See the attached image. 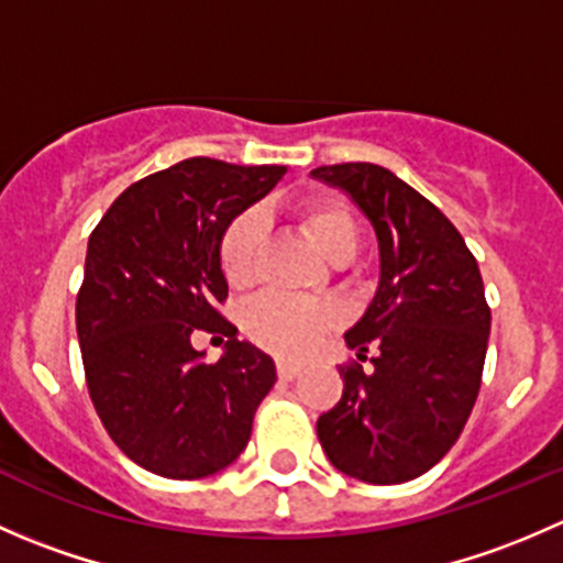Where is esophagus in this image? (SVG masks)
Masks as SVG:
<instances>
[{"instance_id":"esophagus-1","label":"esophagus","mask_w":563,"mask_h":563,"mask_svg":"<svg viewBox=\"0 0 563 563\" xmlns=\"http://www.w3.org/2000/svg\"><path fill=\"white\" fill-rule=\"evenodd\" d=\"M299 373H302V365H299V362H277V376H280L283 382H291Z\"/></svg>"}]
</instances>
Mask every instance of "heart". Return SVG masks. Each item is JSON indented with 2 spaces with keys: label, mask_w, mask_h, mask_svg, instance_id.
<instances>
[{
  "label": "heart",
  "mask_w": 563,
  "mask_h": 563,
  "mask_svg": "<svg viewBox=\"0 0 563 563\" xmlns=\"http://www.w3.org/2000/svg\"><path fill=\"white\" fill-rule=\"evenodd\" d=\"M299 223L318 253L329 261L351 258L360 247V225L340 198H310L299 207ZM264 236L258 212H242L229 223L220 240V269L231 286H247L253 277L255 250ZM247 338L277 356L310 354L332 327V313L323 305L286 297H261L242 316Z\"/></svg>",
  "instance_id": "obj_1"
}]
</instances>
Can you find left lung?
<instances>
[{
	"mask_svg": "<svg viewBox=\"0 0 563 563\" xmlns=\"http://www.w3.org/2000/svg\"><path fill=\"white\" fill-rule=\"evenodd\" d=\"M310 176L345 192L378 240V286L345 345L373 371L343 367L345 389L318 417L329 463L371 485H400L433 468L479 395L490 338L479 266L455 225L389 168L321 166Z\"/></svg>",
	"mask_w": 563,
	"mask_h": 563,
	"instance_id": "left-lung-1",
	"label": "left lung"
}]
</instances>
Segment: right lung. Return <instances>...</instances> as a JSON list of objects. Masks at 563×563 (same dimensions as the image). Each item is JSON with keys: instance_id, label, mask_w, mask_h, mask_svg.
<instances>
[{"instance_id": "right-lung-1", "label": "right lung", "mask_w": 563, "mask_h": 563, "mask_svg": "<svg viewBox=\"0 0 563 563\" xmlns=\"http://www.w3.org/2000/svg\"><path fill=\"white\" fill-rule=\"evenodd\" d=\"M286 166L190 157L130 185L92 231L76 302L89 397L113 444L168 479L229 468L277 373L214 305L229 297L220 240ZM198 328L230 338L209 366Z\"/></svg>"}]
</instances>
